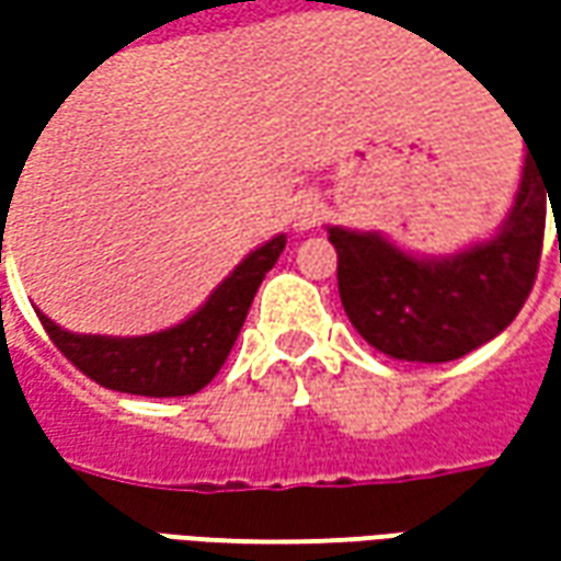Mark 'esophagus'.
<instances>
[{
	"mask_svg": "<svg viewBox=\"0 0 561 561\" xmlns=\"http://www.w3.org/2000/svg\"><path fill=\"white\" fill-rule=\"evenodd\" d=\"M321 203L312 199V196H299V203L293 208V227H299V230H309L321 221Z\"/></svg>",
	"mask_w": 561,
	"mask_h": 561,
	"instance_id": "obj_1",
	"label": "esophagus"
}]
</instances>
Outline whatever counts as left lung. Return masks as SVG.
<instances>
[{
    "label": "left lung",
    "instance_id": "left-lung-1",
    "mask_svg": "<svg viewBox=\"0 0 561 561\" xmlns=\"http://www.w3.org/2000/svg\"><path fill=\"white\" fill-rule=\"evenodd\" d=\"M547 196L559 227L561 146L528 149L500 233L456 255L415 259L380 233L331 227L340 299L353 328L402 362H453L503 334L534 290Z\"/></svg>",
    "mask_w": 561,
    "mask_h": 561
}]
</instances>
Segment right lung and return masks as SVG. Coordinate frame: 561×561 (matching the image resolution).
I'll use <instances>...</instances> for the list:
<instances>
[{
    "label": "right lung",
    "instance_id": "right-lung-1",
    "mask_svg": "<svg viewBox=\"0 0 561 561\" xmlns=\"http://www.w3.org/2000/svg\"><path fill=\"white\" fill-rule=\"evenodd\" d=\"M2 208V221H5ZM287 237H274L265 247L249 252L230 271L225 284L208 296L203 309L190 314L178 328L149 336H93L61 331L43 312L39 321L61 356L80 368L90 380L108 390L134 397H190L199 393L211 377L221 371L237 334L247 321L252 296L265 274L274 268Z\"/></svg>",
    "mask_w": 561,
    "mask_h": 561
}]
</instances>
